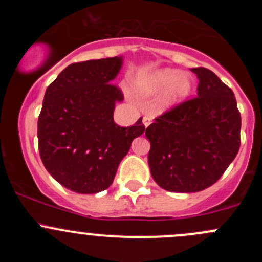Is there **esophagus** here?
<instances>
[{"instance_id":"obj_1","label":"esophagus","mask_w":262,"mask_h":262,"mask_svg":"<svg viewBox=\"0 0 262 262\" xmlns=\"http://www.w3.org/2000/svg\"><path fill=\"white\" fill-rule=\"evenodd\" d=\"M152 123V118H150V116H148V115H146V116H143V125L147 126L149 125V124Z\"/></svg>"}]
</instances>
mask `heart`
I'll return each mask as SVG.
<instances>
[{
	"mask_svg": "<svg viewBox=\"0 0 262 262\" xmlns=\"http://www.w3.org/2000/svg\"><path fill=\"white\" fill-rule=\"evenodd\" d=\"M191 80L187 75H180L175 70H162L153 73L139 83V91L146 95L156 94L167 89L163 104L173 105L182 101L191 91Z\"/></svg>",
	"mask_w": 262,
	"mask_h": 262,
	"instance_id": "1",
	"label": "heart"
}]
</instances>
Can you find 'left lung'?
Here are the masks:
<instances>
[{
	"label": "left lung",
	"mask_w": 262,
	"mask_h": 262,
	"mask_svg": "<svg viewBox=\"0 0 262 262\" xmlns=\"http://www.w3.org/2000/svg\"><path fill=\"white\" fill-rule=\"evenodd\" d=\"M198 96L157 116L146 129L150 175L162 189L196 192L221 179L241 144V114L233 91L204 67Z\"/></svg>",
	"instance_id": "obj_1"
}]
</instances>
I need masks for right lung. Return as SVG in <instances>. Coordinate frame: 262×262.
I'll return each instance as SVG.
<instances>
[{"mask_svg": "<svg viewBox=\"0 0 262 262\" xmlns=\"http://www.w3.org/2000/svg\"><path fill=\"white\" fill-rule=\"evenodd\" d=\"M121 57L72 63L47 89L38 120L39 153L60 185L78 194H96L113 184L120 161L146 126L114 121L124 95L112 83Z\"/></svg>", "mask_w": 262, "mask_h": 262, "instance_id": "add662e5", "label": "right lung"}]
</instances>
